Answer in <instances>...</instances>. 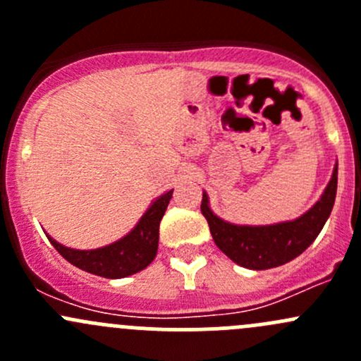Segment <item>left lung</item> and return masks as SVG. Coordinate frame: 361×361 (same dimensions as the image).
Segmentation results:
<instances>
[{
  "instance_id": "left-lung-1",
  "label": "left lung",
  "mask_w": 361,
  "mask_h": 361,
  "mask_svg": "<svg viewBox=\"0 0 361 361\" xmlns=\"http://www.w3.org/2000/svg\"><path fill=\"white\" fill-rule=\"evenodd\" d=\"M337 166L319 201L295 220L272 225H238L216 216L202 192L201 211L209 225L214 245L232 262L253 271L279 267L312 245L332 213L337 194Z\"/></svg>"
}]
</instances>
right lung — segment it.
Returning <instances> with one entry per match:
<instances>
[{
    "mask_svg": "<svg viewBox=\"0 0 361 361\" xmlns=\"http://www.w3.org/2000/svg\"><path fill=\"white\" fill-rule=\"evenodd\" d=\"M171 197L173 190L155 199L129 234L103 248L73 250L57 243L49 234L47 238L69 264L82 271L108 279L127 278L143 271L154 262L159 248V225Z\"/></svg>",
    "mask_w": 361,
    "mask_h": 361,
    "instance_id": "right-lung-1",
    "label": "right lung"
}]
</instances>
